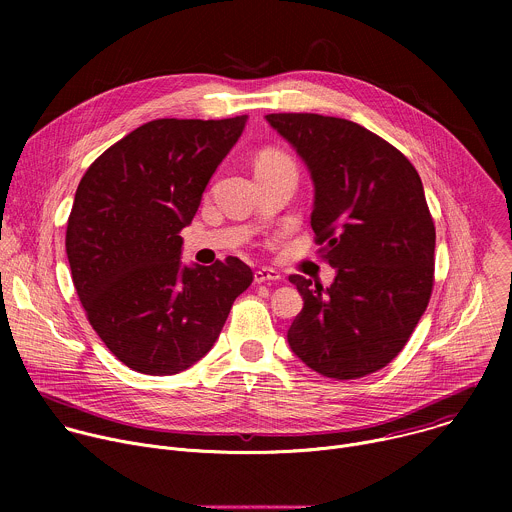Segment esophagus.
<instances>
[{
	"instance_id": "34e87169",
	"label": "esophagus",
	"mask_w": 512,
	"mask_h": 512,
	"mask_svg": "<svg viewBox=\"0 0 512 512\" xmlns=\"http://www.w3.org/2000/svg\"><path fill=\"white\" fill-rule=\"evenodd\" d=\"M255 283H265V281H279L281 279V275H279V271H275V269H271V267H259L257 271H255Z\"/></svg>"
}]
</instances>
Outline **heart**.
Listing matches in <instances>:
<instances>
[{"label": "heart", "mask_w": 512, "mask_h": 512, "mask_svg": "<svg viewBox=\"0 0 512 512\" xmlns=\"http://www.w3.org/2000/svg\"><path fill=\"white\" fill-rule=\"evenodd\" d=\"M263 156H279V154H263Z\"/></svg>", "instance_id": "b5f03b06"}]
</instances>
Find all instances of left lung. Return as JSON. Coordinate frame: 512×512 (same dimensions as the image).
Wrapping results in <instances>:
<instances>
[{
	"instance_id": "1",
	"label": "left lung",
	"mask_w": 512,
	"mask_h": 512,
	"mask_svg": "<svg viewBox=\"0 0 512 512\" xmlns=\"http://www.w3.org/2000/svg\"><path fill=\"white\" fill-rule=\"evenodd\" d=\"M267 121L306 162L312 229L330 287L289 275L304 308L287 330L302 362L324 377L371 375L403 350L433 289L435 227L413 164L354 121L271 113Z\"/></svg>"
}]
</instances>
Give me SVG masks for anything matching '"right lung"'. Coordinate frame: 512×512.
Masks as SVG:
<instances>
[{
    "label": "right lung",
    "mask_w": 512,
    "mask_h": 512,
    "mask_svg": "<svg viewBox=\"0 0 512 512\" xmlns=\"http://www.w3.org/2000/svg\"><path fill=\"white\" fill-rule=\"evenodd\" d=\"M245 123L247 115L154 119L81 178L66 227L72 283L93 330L131 371L164 377L192 367L253 281L237 257L180 261V231Z\"/></svg>",
    "instance_id": "1"
}]
</instances>
